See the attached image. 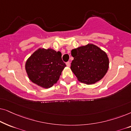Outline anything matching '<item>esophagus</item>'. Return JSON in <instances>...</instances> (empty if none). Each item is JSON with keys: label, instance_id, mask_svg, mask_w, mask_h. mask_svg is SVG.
Here are the masks:
<instances>
[{"label": "esophagus", "instance_id": "obj_1", "mask_svg": "<svg viewBox=\"0 0 131 131\" xmlns=\"http://www.w3.org/2000/svg\"><path fill=\"white\" fill-rule=\"evenodd\" d=\"M66 65H67V67H70V62L69 61H68L66 62Z\"/></svg>", "mask_w": 131, "mask_h": 131}]
</instances>
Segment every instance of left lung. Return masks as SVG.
<instances>
[{"mask_svg": "<svg viewBox=\"0 0 131 131\" xmlns=\"http://www.w3.org/2000/svg\"><path fill=\"white\" fill-rule=\"evenodd\" d=\"M74 60L71 69L79 81L87 85L95 83L105 76L109 61L105 52L94 45L88 44L71 51Z\"/></svg>", "mask_w": 131, "mask_h": 131, "instance_id": "1", "label": "left lung"}]
</instances>
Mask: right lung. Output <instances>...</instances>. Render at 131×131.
I'll use <instances>...</instances> for the list:
<instances>
[{"mask_svg":"<svg viewBox=\"0 0 131 131\" xmlns=\"http://www.w3.org/2000/svg\"><path fill=\"white\" fill-rule=\"evenodd\" d=\"M66 66L60 51L39 49L27 61L26 70L31 82L49 88L57 83Z\"/></svg>","mask_w":131,"mask_h":131,"instance_id":"obj_1","label":"right lung"}]
</instances>
